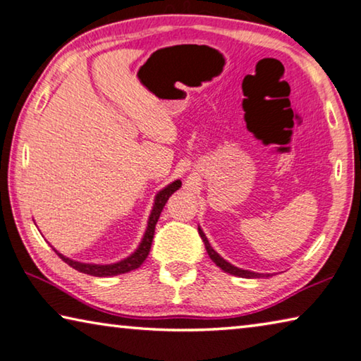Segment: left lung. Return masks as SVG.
<instances>
[{
  "label": "left lung",
  "mask_w": 361,
  "mask_h": 361,
  "mask_svg": "<svg viewBox=\"0 0 361 361\" xmlns=\"http://www.w3.org/2000/svg\"><path fill=\"white\" fill-rule=\"evenodd\" d=\"M198 233H200V236H202V240H203V243H204V247H206V251H208V254H209L211 261L214 262V264L217 265V267H221L224 271H227V274L241 276V279H261V276H262L261 274H254V271L241 270V269H238V267H235V265L228 264L227 261H224V259L219 256V254H217L214 250H212L211 245H209V241H208V238H206V236H204L202 228H198Z\"/></svg>",
  "instance_id": "1"
}]
</instances>
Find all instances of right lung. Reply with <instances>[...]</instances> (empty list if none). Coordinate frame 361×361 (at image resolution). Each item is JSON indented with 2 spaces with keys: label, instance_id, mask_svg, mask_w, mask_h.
Returning <instances> with one entry per match:
<instances>
[{
  "label": "right lung",
  "instance_id": "add662e5",
  "mask_svg": "<svg viewBox=\"0 0 361 361\" xmlns=\"http://www.w3.org/2000/svg\"><path fill=\"white\" fill-rule=\"evenodd\" d=\"M180 185H182V182L176 180V182H173V184H169L166 188H163V190L157 195L155 204H153V209H152V214L149 219V227H147V230H145V235H144V238H142V243L139 245L137 250H135V252L131 254L128 259H125V261L110 264V265H94V264H82V262L72 261V259L65 257L61 252L56 251L57 256L61 257L63 262H67L70 267H73L75 270L81 271V274H87L92 276H114V275L126 274V271H131L134 269H139L150 252L153 235H155V226L158 222L159 214H161V211H163V206L166 204L168 198Z\"/></svg>",
  "mask_w": 361,
  "mask_h": 361
}]
</instances>
